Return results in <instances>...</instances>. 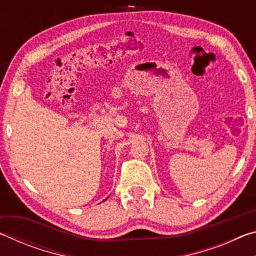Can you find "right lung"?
<instances>
[{
    "mask_svg": "<svg viewBox=\"0 0 256 256\" xmlns=\"http://www.w3.org/2000/svg\"><path fill=\"white\" fill-rule=\"evenodd\" d=\"M105 200H106V198H105ZM105 200H104V201H105Z\"/></svg>",
    "mask_w": 256,
    "mask_h": 256,
    "instance_id": "1",
    "label": "right lung"
}]
</instances>
